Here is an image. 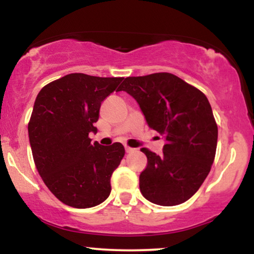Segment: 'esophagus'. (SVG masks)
Returning a JSON list of instances; mask_svg holds the SVG:
<instances>
[{
	"label": "esophagus",
	"instance_id": "1",
	"mask_svg": "<svg viewBox=\"0 0 254 254\" xmlns=\"http://www.w3.org/2000/svg\"><path fill=\"white\" fill-rule=\"evenodd\" d=\"M125 151H127V154H130V153H133V151H136V149H133V148H130V147H125Z\"/></svg>",
	"mask_w": 254,
	"mask_h": 254
}]
</instances>
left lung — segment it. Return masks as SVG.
<instances>
[{
	"label": "left lung",
	"instance_id": "8db88e82",
	"mask_svg": "<svg viewBox=\"0 0 254 254\" xmlns=\"http://www.w3.org/2000/svg\"><path fill=\"white\" fill-rule=\"evenodd\" d=\"M118 90L138 103L149 127L166 139L160 155L142 148L148 159L139 176L145 199L172 206L186 202L210 172L217 125L208 98L170 72L127 77Z\"/></svg>",
	"mask_w": 254,
	"mask_h": 254
}]
</instances>
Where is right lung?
Returning a JSON list of instances; mask_svg holds the SVG:
<instances>
[{
    "label": "right lung",
    "instance_id": "1",
    "mask_svg": "<svg viewBox=\"0 0 254 254\" xmlns=\"http://www.w3.org/2000/svg\"><path fill=\"white\" fill-rule=\"evenodd\" d=\"M122 81L75 72L46 84L34 101L28 123L34 164L49 190L72 208H92L110 196L125 149L118 142L92 143L88 135L98 131L101 103Z\"/></svg>",
    "mask_w": 254,
    "mask_h": 254
}]
</instances>
